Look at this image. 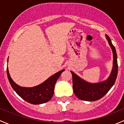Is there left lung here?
Returning <instances> with one entry per match:
<instances>
[{"label":"left lung","instance_id":"1","mask_svg":"<svg viewBox=\"0 0 124 124\" xmlns=\"http://www.w3.org/2000/svg\"><path fill=\"white\" fill-rule=\"evenodd\" d=\"M113 54V66L112 72L108 79L98 83H89L80 78L78 76L71 71L72 76L74 93L79 99L84 101H96L101 99L108 92L115 83L117 75V54L115 46L112 44L110 38L106 35Z\"/></svg>","mask_w":124,"mask_h":124}]
</instances>
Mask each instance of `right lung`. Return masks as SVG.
<instances>
[{
    "instance_id": "obj_1",
    "label": "right lung",
    "mask_w": 124,
    "mask_h": 124,
    "mask_svg": "<svg viewBox=\"0 0 124 124\" xmlns=\"http://www.w3.org/2000/svg\"><path fill=\"white\" fill-rule=\"evenodd\" d=\"M64 70L59 71L42 84L33 87H23L17 85L10 77L7 67V76L11 86L16 93L25 100L32 104H40L50 100L54 94L56 81Z\"/></svg>"
}]
</instances>
